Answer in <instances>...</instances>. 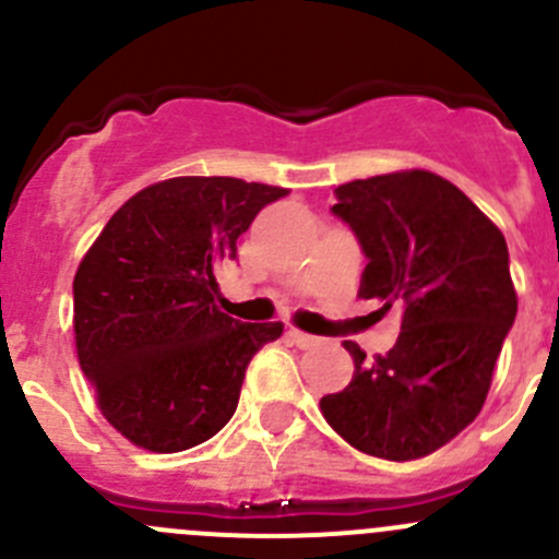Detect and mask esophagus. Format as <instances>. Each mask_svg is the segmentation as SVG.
Instances as JSON below:
<instances>
[{
  "label": "esophagus",
  "mask_w": 559,
  "mask_h": 559,
  "mask_svg": "<svg viewBox=\"0 0 559 559\" xmlns=\"http://www.w3.org/2000/svg\"><path fill=\"white\" fill-rule=\"evenodd\" d=\"M289 337H292V343H297V346H302V348L319 346V343H321V337H316V335H308V332H300V330H295V326H292V330H289Z\"/></svg>",
  "instance_id": "obj_1"
}]
</instances>
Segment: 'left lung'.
<instances>
[{
  "instance_id": "1",
  "label": "left lung",
  "mask_w": 559,
  "mask_h": 559,
  "mask_svg": "<svg viewBox=\"0 0 559 559\" xmlns=\"http://www.w3.org/2000/svg\"><path fill=\"white\" fill-rule=\"evenodd\" d=\"M332 213L368 257L359 295L403 308L400 337L321 397L332 430L370 456L419 460L478 416L516 319L503 233L447 178L427 170L376 175L335 189Z\"/></svg>"
}]
</instances>
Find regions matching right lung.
Wrapping results in <instances>:
<instances>
[{
	"instance_id": "right-lung-1",
	"label": "right lung",
	"mask_w": 559,
	"mask_h": 559,
	"mask_svg": "<svg viewBox=\"0 0 559 559\" xmlns=\"http://www.w3.org/2000/svg\"><path fill=\"white\" fill-rule=\"evenodd\" d=\"M289 191L240 178H170L105 224L72 284L75 346L99 411L123 438L170 454L216 436L253 354L284 324L216 306V270L257 213Z\"/></svg>"
}]
</instances>
